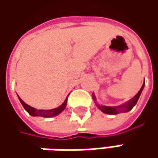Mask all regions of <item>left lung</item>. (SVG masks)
Wrapping results in <instances>:
<instances>
[{
	"instance_id": "left-lung-1",
	"label": "left lung",
	"mask_w": 158,
	"mask_h": 158,
	"mask_svg": "<svg viewBox=\"0 0 158 158\" xmlns=\"http://www.w3.org/2000/svg\"><path fill=\"white\" fill-rule=\"evenodd\" d=\"M144 85H145V82L143 84V86H142V88L140 89V90L138 91V93H137L130 101H128L127 103H126L124 105H121V106H100V105H98V104H97L96 103V98H95V95H92V98H93V99L95 101V104H96V106L97 107L102 111V112H104V113H106V114H118V113H120V112H129L130 110H132V108L134 107V106L136 105L137 101L139 99V98H140V96L142 94V91H143V88H144Z\"/></svg>"
}]
</instances>
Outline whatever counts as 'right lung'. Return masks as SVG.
I'll use <instances>...</instances> for the list:
<instances>
[{
    "label": "right lung",
    "mask_w": 158,
    "mask_h": 158,
    "mask_svg": "<svg viewBox=\"0 0 158 158\" xmlns=\"http://www.w3.org/2000/svg\"><path fill=\"white\" fill-rule=\"evenodd\" d=\"M18 98H19V100L21 102L22 106H23L25 111L30 115H31V116H41V117H45V118H50V117H53V116H56L58 114H60L66 108L67 101H68V97H67V98L65 99L63 104L61 106H59V107H57V108L51 109V110H38V109H35V108L31 107V106H28L26 103H24L23 101L22 100L21 98H19V96H18Z\"/></svg>",
    "instance_id": "add662e5"
}]
</instances>
